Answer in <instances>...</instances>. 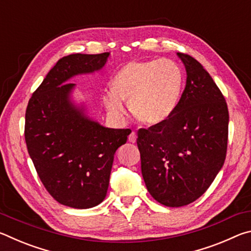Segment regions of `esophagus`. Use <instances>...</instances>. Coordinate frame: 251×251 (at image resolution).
<instances>
[{
	"instance_id": "1",
	"label": "esophagus",
	"mask_w": 251,
	"mask_h": 251,
	"mask_svg": "<svg viewBox=\"0 0 251 251\" xmlns=\"http://www.w3.org/2000/svg\"><path fill=\"white\" fill-rule=\"evenodd\" d=\"M136 139H137V135H136L135 131H131L130 135L128 136V141H129L130 143H135Z\"/></svg>"
}]
</instances>
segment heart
<instances>
[{
  "mask_svg": "<svg viewBox=\"0 0 251 251\" xmlns=\"http://www.w3.org/2000/svg\"><path fill=\"white\" fill-rule=\"evenodd\" d=\"M112 86L105 92L104 103L113 115H124L127 100L139 122L157 125L169 118L179 103L184 72L172 59L133 61L122 67Z\"/></svg>",
  "mask_w": 251,
  "mask_h": 251,
  "instance_id": "b5f03b06",
  "label": "heart"
}]
</instances>
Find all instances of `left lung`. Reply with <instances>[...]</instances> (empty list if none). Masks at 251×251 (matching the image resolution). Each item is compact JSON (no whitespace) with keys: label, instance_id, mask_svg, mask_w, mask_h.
<instances>
[{"label":"left lung","instance_id":"obj_1","mask_svg":"<svg viewBox=\"0 0 251 251\" xmlns=\"http://www.w3.org/2000/svg\"><path fill=\"white\" fill-rule=\"evenodd\" d=\"M177 54L187 72L179 103L166 121L137 134L147 190L167 207L189 205L209 188L226 159L228 143L223 93L201 63Z\"/></svg>","mask_w":251,"mask_h":251}]
</instances>
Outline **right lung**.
<instances>
[{
	"label": "right lung",
	"instance_id": "obj_1",
	"mask_svg": "<svg viewBox=\"0 0 251 251\" xmlns=\"http://www.w3.org/2000/svg\"><path fill=\"white\" fill-rule=\"evenodd\" d=\"M109 53L58 59L33 93L25 113V142L42 184L55 201L77 209L104 201L114 155L130 129L100 126L69 100L72 76L105 65Z\"/></svg>",
	"mask_w": 251,
	"mask_h": 251
}]
</instances>
